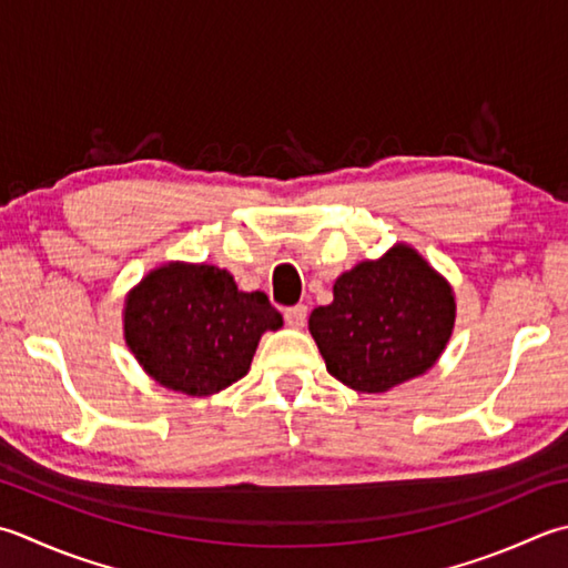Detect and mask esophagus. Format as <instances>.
I'll use <instances>...</instances> for the list:
<instances>
[{
	"mask_svg": "<svg viewBox=\"0 0 568 568\" xmlns=\"http://www.w3.org/2000/svg\"><path fill=\"white\" fill-rule=\"evenodd\" d=\"M283 317H285V325H287V327H293V329L305 327L307 307H305V305H293V307H287L285 313H283Z\"/></svg>",
	"mask_w": 568,
	"mask_h": 568,
	"instance_id": "esophagus-1",
	"label": "esophagus"
}]
</instances>
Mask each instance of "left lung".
Returning <instances> with one entry per match:
<instances>
[{"label": "left lung", "instance_id": "8db88e82", "mask_svg": "<svg viewBox=\"0 0 568 568\" xmlns=\"http://www.w3.org/2000/svg\"><path fill=\"white\" fill-rule=\"evenodd\" d=\"M332 293L310 315V335L327 372L354 392L384 394L416 379L450 339L453 287L406 243L342 273Z\"/></svg>", "mask_w": 568, "mask_h": 568}]
</instances>
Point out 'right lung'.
Wrapping results in <instances>:
<instances>
[{"instance_id": "obj_1", "label": "right lung", "mask_w": 568, "mask_h": 568, "mask_svg": "<svg viewBox=\"0 0 568 568\" xmlns=\"http://www.w3.org/2000/svg\"><path fill=\"white\" fill-rule=\"evenodd\" d=\"M125 342L154 382L211 396L239 382L265 329L283 317L265 293H243L229 271L166 263L125 300Z\"/></svg>"}]
</instances>
